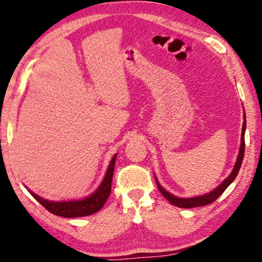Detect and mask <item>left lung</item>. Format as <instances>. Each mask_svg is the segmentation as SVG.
I'll use <instances>...</instances> for the list:
<instances>
[{"instance_id": "obj_1", "label": "left lung", "mask_w": 262, "mask_h": 262, "mask_svg": "<svg viewBox=\"0 0 262 262\" xmlns=\"http://www.w3.org/2000/svg\"><path fill=\"white\" fill-rule=\"evenodd\" d=\"M245 128H246V115H245V121H244V124H243L242 143H240V148H239V155H238V159H236V162L234 164V168H233V170H232V172L230 173V176H228L226 180H224L223 183L221 185H218L213 191H211V192L206 193V194H203V196L191 197V198H180V197L173 196V194H171L170 192H168L167 190H164L163 188H162V186L159 183V181L156 180L155 175H154V177H155V181H156V184H157V188H159L160 192L163 194V196L167 198L172 205L182 207V209H191V207L204 206V205L213 203L219 196H222V193L226 190L227 186L235 180V177H236V175H238V172L240 170V167H242L243 159H244V152H245Z\"/></svg>"}]
</instances>
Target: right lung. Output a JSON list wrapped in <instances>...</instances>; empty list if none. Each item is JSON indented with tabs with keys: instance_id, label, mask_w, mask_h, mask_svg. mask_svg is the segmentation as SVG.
Here are the masks:
<instances>
[{
	"instance_id": "add662e5",
	"label": "right lung",
	"mask_w": 262,
	"mask_h": 262,
	"mask_svg": "<svg viewBox=\"0 0 262 262\" xmlns=\"http://www.w3.org/2000/svg\"><path fill=\"white\" fill-rule=\"evenodd\" d=\"M118 154H115L112 159L110 167L107 169V172L101 184L98 186V189L91 194V196L86 197L84 199H79V201H66V202H52L44 199L36 193L32 192L28 189L29 192L32 194L37 202L40 203L49 212H51L56 215H60L64 218H76V217H86V215H91L99 210L102 209L105 205L107 198L111 194V188H112V178H113V171L115 165V159Z\"/></svg>"
}]
</instances>
